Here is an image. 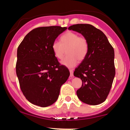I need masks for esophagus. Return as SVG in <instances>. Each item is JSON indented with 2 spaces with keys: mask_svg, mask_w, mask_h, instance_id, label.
I'll list each match as a JSON object with an SVG mask.
<instances>
[{
  "mask_svg": "<svg viewBox=\"0 0 130 130\" xmlns=\"http://www.w3.org/2000/svg\"><path fill=\"white\" fill-rule=\"evenodd\" d=\"M70 77L73 76V70H70Z\"/></svg>",
  "mask_w": 130,
  "mask_h": 130,
  "instance_id": "obj_1",
  "label": "esophagus"
}]
</instances>
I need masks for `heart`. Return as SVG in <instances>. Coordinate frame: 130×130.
I'll return each mask as SVG.
<instances>
[{
    "label": "heart",
    "instance_id": "obj_1",
    "mask_svg": "<svg viewBox=\"0 0 130 130\" xmlns=\"http://www.w3.org/2000/svg\"><path fill=\"white\" fill-rule=\"evenodd\" d=\"M52 50L57 59H62L67 50V56L61 61L62 65L73 68L78 63L86 59L89 51V43L86 38L79 36L76 33L68 32L60 37V43L54 41Z\"/></svg>",
    "mask_w": 130,
    "mask_h": 130
}]
</instances>
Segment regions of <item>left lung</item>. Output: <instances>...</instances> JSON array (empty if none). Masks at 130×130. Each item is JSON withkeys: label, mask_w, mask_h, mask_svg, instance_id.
I'll return each instance as SVG.
<instances>
[{"label": "left lung", "mask_w": 130, "mask_h": 130, "mask_svg": "<svg viewBox=\"0 0 130 130\" xmlns=\"http://www.w3.org/2000/svg\"><path fill=\"white\" fill-rule=\"evenodd\" d=\"M68 29L81 34L89 43L86 59L74 71V76L83 81L76 92L77 97L90 105L102 103L109 93L116 74L114 48L104 33L92 25L78 24Z\"/></svg>", "instance_id": "left-lung-1"}]
</instances>
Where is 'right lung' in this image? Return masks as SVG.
Here are the masks:
<instances>
[{
  "label": "right lung",
  "mask_w": 130,
  "mask_h": 130,
  "mask_svg": "<svg viewBox=\"0 0 130 130\" xmlns=\"http://www.w3.org/2000/svg\"><path fill=\"white\" fill-rule=\"evenodd\" d=\"M67 27H40L26 35L17 50L16 71L21 90L31 103L47 107L57 101L70 71L54 54L52 44Z\"/></svg>",
  "instance_id": "obj_1"
}]
</instances>
